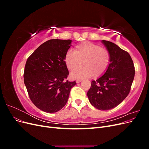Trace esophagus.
I'll use <instances>...</instances> for the list:
<instances>
[{
	"instance_id": "esophagus-1",
	"label": "esophagus",
	"mask_w": 149,
	"mask_h": 149,
	"mask_svg": "<svg viewBox=\"0 0 149 149\" xmlns=\"http://www.w3.org/2000/svg\"><path fill=\"white\" fill-rule=\"evenodd\" d=\"M81 81H82V79H77L76 81V82L77 83H80Z\"/></svg>"
}]
</instances>
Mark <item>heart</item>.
I'll list each match as a JSON object with an SVG mask.
<instances>
[{"mask_svg":"<svg viewBox=\"0 0 149 149\" xmlns=\"http://www.w3.org/2000/svg\"><path fill=\"white\" fill-rule=\"evenodd\" d=\"M65 62L70 71H74L82 66L81 69L72 72L71 77L79 79L90 77H100L104 74L111 63L109 51L99 45L85 42L76 45L74 52L69 50L65 56Z\"/></svg>","mask_w":149,"mask_h":149,"instance_id":"b5f03b06","label":"heart"}]
</instances>
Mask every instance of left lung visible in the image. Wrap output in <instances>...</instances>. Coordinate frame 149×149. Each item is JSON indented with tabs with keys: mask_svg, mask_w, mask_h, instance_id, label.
Listing matches in <instances>:
<instances>
[{
	"mask_svg": "<svg viewBox=\"0 0 149 149\" xmlns=\"http://www.w3.org/2000/svg\"><path fill=\"white\" fill-rule=\"evenodd\" d=\"M102 42L110 52L111 63L101 77L92 81L87 95L94 107L107 111L118 106L127 96L134 78L135 68L128 52L112 42Z\"/></svg>",
	"mask_w": 149,
	"mask_h": 149,
	"instance_id": "1",
	"label": "left lung"
}]
</instances>
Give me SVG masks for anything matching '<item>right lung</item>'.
Returning a JSON list of instances; mask_svg holds the SVG:
<instances>
[{"label": "right lung", "mask_w": 149, "mask_h": 149, "mask_svg": "<svg viewBox=\"0 0 149 149\" xmlns=\"http://www.w3.org/2000/svg\"><path fill=\"white\" fill-rule=\"evenodd\" d=\"M71 40L52 39L38 47L28 58L24 78L29 97L38 109L48 113L61 110L76 83L68 81L65 56Z\"/></svg>", "instance_id": "add662e5"}]
</instances>
